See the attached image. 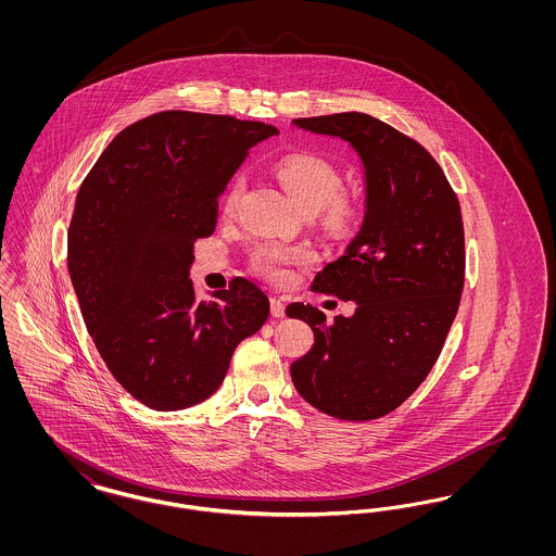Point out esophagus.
Segmentation results:
<instances>
[{
    "label": "esophagus",
    "mask_w": 556,
    "mask_h": 556,
    "mask_svg": "<svg viewBox=\"0 0 556 556\" xmlns=\"http://www.w3.org/2000/svg\"><path fill=\"white\" fill-rule=\"evenodd\" d=\"M270 315L275 318L286 317V304L279 298H270Z\"/></svg>",
    "instance_id": "esophagus-1"
}]
</instances>
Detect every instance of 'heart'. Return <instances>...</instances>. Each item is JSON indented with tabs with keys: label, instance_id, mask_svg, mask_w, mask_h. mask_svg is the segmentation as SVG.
I'll return each instance as SVG.
<instances>
[{
	"label": "heart",
	"instance_id": "1",
	"mask_svg": "<svg viewBox=\"0 0 556 556\" xmlns=\"http://www.w3.org/2000/svg\"><path fill=\"white\" fill-rule=\"evenodd\" d=\"M279 181L288 189L291 200L308 214L320 211V223L331 236H345L358 220V204L342 193V173L325 156L315 152H291L275 164ZM245 189L243 175H236L223 193V211H236ZM304 250H291L273 243L256 245L250 254V266L266 279L279 281L286 277L288 266L306 261Z\"/></svg>",
	"mask_w": 556,
	"mask_h": 556
}]
</instances>
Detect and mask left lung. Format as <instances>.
<instances>
[{
    "label": "left lung",
    "instance_id": "left-lung-1",
    "mask_svg": "<svg viewBox=\"0 0 556 556\" xmlns=\"http://www.w3.org/2000/svg\"><path fill=\"white\" fill-rule=\"evenodd\" d=\"M304 131L348 141L365 166V218L344 256L313 290L356 302L333 318L302 302L286 315L315 331L291 363L298 394L320 413L370 421L397 408L435 365L465 286L458 198L421 143L363 112L295 118Z\"/></svg>",
    "mask_w": 556,
    "mask_h": 556
}]
</instances>
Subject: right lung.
Here are the masks:
<instances>
[{
	"instance_id": "1",
	"label": "right lung",
	"mask_w": 556,
	"mask_h": 556,
	"mask_svg": "<svg viewBox=\"0 0 556 556\" xmlns=\"http://www.w3.org/2000/svg\"><path fill=\"white\" fill-rule=\"evenodd\" d=\"M270 135L265 123L166 110L118 132L80 184L68 273L83 320L114 379L154 410L211 397L268 317L265 291L241 277L198 302L189 268L218 195Z\"/></svg>"
}]
</instances>
